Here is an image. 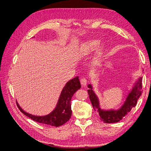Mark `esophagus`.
I'll list each match as a JSON object with an SVG mask.
<instances>
[{
  "label": "esophagus",
  "mask_w": 151,
  "mask_h": 151,
  "mask_svg": "<svg viewBox=\"0 0 151 151\" xmlns=\"http://www.w3.org/2000/svg\"><path fill=\"white\" fill-rule=\"evenodd\" d=\"M80 81H81V85L83 86H85L87 84V83H88V81H87L86 78H85V77H83V78H81Z\"/></svg>",
  "instance_id": "esophagus-1"
}]
</instances>
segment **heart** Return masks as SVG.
<instances>
[{"label": "heart", "mask_w": 151, "mask_h": 151, "mask_svg": "<svg viewBox=\"0 0 151 151\" xmlns=\"http://www.w3.org/2000/svg\"><path fill=\"white\" fill-rule=\"evenodd\" d=\"M99 44V42L97 40H95L92 42V43H91L90 46H89V51H93L95 49H96V48L98 47V45Z\"/></svg>", "instance_id": "heart-1"}]
</instances>
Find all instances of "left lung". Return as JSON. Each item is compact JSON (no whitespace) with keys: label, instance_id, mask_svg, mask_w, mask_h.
I'll list each match as a JSON object with an SVG mask.
<instances>
[{"label":"left lung","instance_id":"obj_1","mask_svg":"<svg viewBox=\"0 0 151 151\" xmlns=\"http://www.w3.org/2000/svg\"><path fill=\"white\" fill-rule=\"evenodd\" d=\"M142 76L139 77L135 80V83H134L132 89L129 91L125 101L120 108L108 109H101L100 107L99 100L98 96L94 93L93 86L89 84L88 85L89 88L88 92L89 99L94 109L98 113L101 120L106 123H112L118 122L122 120L137 103L138 99L142 94Z\"/></svg>","mask_w":151,"mask_h":151}]
</instances>
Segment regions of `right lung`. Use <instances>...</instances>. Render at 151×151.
<instances>
[{
    "mask_svg": "<svg viewBox=\"0 0 151 151\" xmlns=\"http://www.w3.org/2000/svg\"><path fill=\"white\" fill-rule=\"evenodd\" d=\"M81 87L78 76L68 81L61 91L55 108L47 115L42 116L32 115L24 111L17 101V105L22 113L33 120L57 127L63 125L69 120L72 115L71 99L74 94L81 88Z\"/></svg>",
    "mask_w": 151,
    "mask_h": 151,
    "instance_id": "right-lung-1",
    "label": "right lung"
}]
</instances>
